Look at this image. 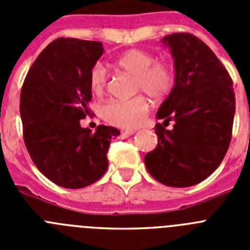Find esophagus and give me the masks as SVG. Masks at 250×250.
I'll list each match as a JSON object with an SVG mask.
<instances>
[{
  "mask_svg": "<svg viewBox=\"0 0 250 250\" xmlns=\"http://www.w3.org/2000/svg\"><path fill=\"white\" fill-rule=\"evenodd\" d=\"M134 132H135V130H125V131L121 132V138H123V139L129 138V136H131Z\"/></svg>",
  "mask_w": 250,
  "mask_h": 250,
  "instance_id": "esophagus-1",
  "label": "esophagus"
}]
</instances>
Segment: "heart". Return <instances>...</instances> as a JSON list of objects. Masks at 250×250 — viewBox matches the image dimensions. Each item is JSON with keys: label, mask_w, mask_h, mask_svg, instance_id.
Returning <instances> with one entry per match:
<instances>
[{"label": "heart", "mask_w": 250, "mask_h": 250, "mask_svg": "<svg viewBox=\"0 0 250 250\" xmlns=\"http://www.w3.org/2000/svg\"><path fill=\"white\" fill-rule=\"evenodd\" d=\"M115 68L125 71L135 79V90L143 91L154 100L164 99L173 89L175 74L167 61H154L150 52L131 48L114 61ZM89 86L92 94L103 95L106 87L105 68L96 63L89 74ZM147 101L143 96L129 100H111L101 109V115L111 125L120 127H134L144 121L147 114Z\"/></svg>", "instance_id": "obj_1"}]
</instances>
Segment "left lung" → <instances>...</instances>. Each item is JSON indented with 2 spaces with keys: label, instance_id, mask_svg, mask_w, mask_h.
<instances>
[{
  "label": "left lung",
  "instance_id": "left-lung-1",
  "mask_svg": "<svg viewBox=\"0 0 250 250\" xmlns=\"http://www.w3.org/2000/svg\"><path fill=\"white\" fill-rule=\"evenodd\" d=\"M163 43L174 57L175 83L156 114L164 120L155 126L158 145L144 161L159 183L187 188L207 179L228 151L235 114L233 81L194 35H167ZM170 121L174 125L167 130Z\"/></svg>",
  "mask_w": 250,
  "mask_h": 250
}]
</instances>
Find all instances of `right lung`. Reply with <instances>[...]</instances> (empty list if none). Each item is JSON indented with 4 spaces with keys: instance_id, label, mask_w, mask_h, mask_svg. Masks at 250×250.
Instances as JSON below:
<instances>
[{
    "instance_id": "add662e5",
    "label": "right lung",
    "mask_w": 250,
    "mask_h": 250,
    "mask_svg": "<svg viewBox=\"0 0 250 250\" xmlns=\"http://www.w3.org/2000/svg\"><path fill=\"white\" fill-rule=\"evenodd\" d=\"M103 43L57 39L37 56L21 89L23 140L37 169L55 184L80 189L105 174L110 141L118 129L99 125L91 134L80 125L90 114L89 74Z\"/></svg>"
}]
</instances>
